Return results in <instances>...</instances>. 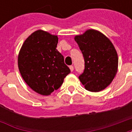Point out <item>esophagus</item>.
Masks as SVG:
<instances>
[{
	"mask_svg": "<svg viewBox=\"0 0 132 132\" xmlns=\"http://www.w3.org/2000/svg\"><path fill=\"white\" fill-rule=\"evenodd\" d=\"M69 69H70V70H71V71H73V66H69Z\"/></svg>",
	"mask_w": 132,
	"mask_h": 132,
	"instance_id": "obj_1",
	"label": "esophagus"
}]
</instances>
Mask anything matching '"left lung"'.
Returning a JSON list of instances; mask_svg holds the SVG:
<instances>
[{
	"mask_svg": "<svg viewBox=\"0 0 132 132\" xmlns=\"http://www.w3.org/2000/svg\"><path fill=\"white\" fill-rule=\"evenodd\" d=\"M74 39L85 61V69L79 80L87 90L101 91L112 83L117 74L116 49L111 41L97 30H87Z\"/></svg>",
	"mask_w": 132,
	"mask_h": 132,
	"instance_id": "1",
	"label": "left lung"
}]
</instances>
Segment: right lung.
I'll return each mask as SVG.
<instances>
[{"instance_id": "1", "label": "right lung", "mask_w": 132, "mask_h": 132, "mask_svg": "<svg viewBox=\"0 0 132 132\" xmlns=\"http://www.w3.org/2000/svg\"><path fill=\"white\" fill-rule=\"evenodd\" d=\"M58 37L37 30L24 41L18 63L22 77L34 91L49 95L61 87L70 73L63 55L56 49Z\"/></svg>"}]
</instances>
